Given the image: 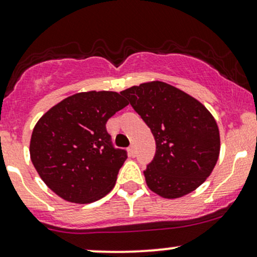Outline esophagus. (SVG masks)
<instances>
[{"label":"esophagus","mask_w":257,"mask_h":257,"mask_svg":"<svg viewBox=\"0 0 257 257\" xmlns=\"http://www.w3.org/2000/svg\"><path fill=\"white\" fill-rule=\"evenodd\" d=\"M129 154H131L132 157L136 155V148H134V145H131V147H129Z\"/></svg>","instance_id":"obj_1"}]
</instances>
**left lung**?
<instances>
[{
    "label": "left lung",
    "instance_id": "1",
    "mask_svg": "<svg viewBox=\"0 0 257 257\" xmlns=\"http://www.w3.org/2000/svg\"><path fill=\"white\" fill-rule=\"evenodd\" d=\"M120 94L154 136L157 150L144 172L148 188L165 199L199 188L220 154L219 128L205 105L160 80L133 85Z\"/></svg>",
    "mask_w": 257,
    "mask_h": 257
}]
</instances>
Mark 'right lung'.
Listing matches in <instances>:
<instances>
[{"label": "right lung", "instance_id": "right-lung-1", "mask_svg": "<svg viewBox=\"0 0 257 257\" xmlns=\"http://www.w3.org/2000/svg\"><path fill=\"white\" fill-rule=\"evenodd\" d=\"M126 105L120 93L90 90L69 95L41 116L30 154L53 193L71 203L89 204L112 190L126 152L113 147L105 123Z\"/></svg>", "mask_w": 257, "mask_h": 257}]
</instances>
